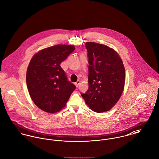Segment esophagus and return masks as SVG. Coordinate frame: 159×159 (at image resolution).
Instances as JSON below:
<instances>
[{"mask_svg":"<svg viewBox=\"0 0 159 159\" xmlns=\"http://www.w3.org/2000/svg\"><path fill=\"white\" fill-rule=\"evenodd\" d=\"M74 84H75V85L76 87H78V86L80 84V81H79V80H77Z\"/></svg>","mask_w":159,"mask_h":159,"instance_id":"34e87169","label":"esophagus"}]
</instances>
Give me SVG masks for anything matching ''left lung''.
I'll return each mask as SVG.
<instances>
[{
  "instance_id": "8db88e82",
  "label": "left lung",
  "mask_w": 159,
  "mask_h": 159,
  "mask_svg": "<svg viewBox=\"0 0 159 159\" xmlns=\"http://www.w3.org/2000/svg\"><path fill=\"white\" fill-rule=\"evenodd\" d=\"M88 85L81 96L86 105L98 113L108 111L118 102L125 82V70L117 52L105 45L88 42Z\"/></svg>"
}]
</instances>
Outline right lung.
<instances>
[{
  "label": "right lung",
  "mask_w": 159,
  "mask_h": 159,
  "mask_svg": "<svg viewBox=\"0 0 159 159\" xmlns=\"http://www.w3.org/2000/svg\"><path fill=\"white\" fill-rule=\"evenodd\" d=\"M74 49L73 45H56L40 51L31 59L26 80L29 94L40 109L59 111L76 88L61 66Z\"/></svg>",
  "instance_id": "1"
}]
</instances>
